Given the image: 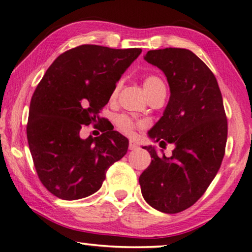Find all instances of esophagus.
I'll return each mask as SVG.
<instances>
[{
    "label": "esophagus",
    "mask_w": 252,
    "mask_h": 252,
    "mask_svg": "<svg viewBox=\"0 0 252 252\" xmlns=\"http://www.w3.org/2000/svg\"><path fill=\"white\" fill-rule=\"evenodd\" d=\"M137 148H138V145H137L136 140H132V139H131V140L129 141V149L130 150H134V149H137Z\"/></svg>",
    "instance_id": "esophagus-1"
}]
</instances>
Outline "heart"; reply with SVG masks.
Returning <instances> with one entry per match:
<instances>
[{
	"label": "heart",
	"mask_w": 252,
	"mask_h": 252,
	"mask_svg": "<svg viewBox=\"0 0 252 252\" xmlns=\"http://www.w3.org/2000/svg\"><path fill=\"white\" fill-rule=\"evenodd\" d=\"M142 87H144L146 95H147V97H149L150 95H153L157 89L160 87H164V84L159 78H157L155 76H148L142 80ZM119 88H120V85H116V87L113 90V96H115L116 94H118ZM116 123H118V126L120 129L126 133H132L134 126H136L132 120L127 118V116H123V115L119 116V118L116 119Z\"/></svg>",
	"instance_id": "obj_1"
}]
</instances>
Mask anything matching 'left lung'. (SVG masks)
Instances as JSON below:
<instances>
[{
	"label": "left lung",
	"mask_w": 252,
	"mask_h": 252,
	"mask_svg": "<svg viewBox=\"0 0 252 252\" xmlns=\"http://www.w3.org/2000/svg\"><path fill=\"white\" fill-rule=\"evenodd\" d=\"M144 59L164 72L171 96L163 116L148 131L170 157L145 146L152 163L139 178L142 197L153 208L175 214L189 208L215 178L227 139L222 94L209 67L186 48L148 51Z\"/></svg>",
	"instance_id": "8db88e82"
}]
</instances>
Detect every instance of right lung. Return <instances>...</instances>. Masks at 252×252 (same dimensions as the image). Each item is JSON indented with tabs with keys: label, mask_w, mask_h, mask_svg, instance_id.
I'll return each mask as SVG.
<instances>
[{
	"label": "right lung",
	"mask_w": 252,
	"mask_h": 252,
	"mask_svg": "<svg viewBox=\"0 0 252 252\" xmlns=\"http://www.w3.org/2000/svg\"><path fill=\"white\" fill-rule=\"evenodd\" d=\"M141 53L81 45L52 63L32 97L27 139L44 187L77 200L102 187L107 168L126 155L129 140L118 131L82 139V126L100 123L116 82Z\"/></svg>",
	"instance_id": "obj_1"
}]
</instances>
